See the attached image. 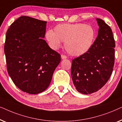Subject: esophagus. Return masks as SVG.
Instances as JSON below:
<instances>
[{
    "label": "esophagus",
    "mask_w": 122,
    "mask_h": 122,
    "mask_svg": "<svg viewBox=\"0 0 122 122\" xmlns=\"http://www.w3.org/2000/svg\"><path fill=\"white\" fill-rule=\"evenodd\" d=\"M66 58L67 57H66V56H64V55H63V54L61 55V58L62 59H66Z\"/></svg>",
    "instance_id": "34e87169"
}]
</instances>
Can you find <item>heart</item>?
<instances>
[{"instance_id":"obj_1","label":"heart","mask_w":122,"mask_h":122,"mask_svg":"<svg viewBox=\"0 0 122 122\" xmlns=\"http://www.w3.org/2000/svg\"><path fill=\"white\" fill-rule=\"evenodd\" d=\"M96 37V32L92 26L83 23L61 24L54 28V32L48 30L46 39L53 49L64 42L66 51L71 56H79L88 52L92 47Z\"/></svg>"}]
</instances>
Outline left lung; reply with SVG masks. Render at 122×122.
<instances>
[{
    "label": "left lung",
    "instance_id": "obj_1",
    "mask_svg": "<svg viewBox=\"0 0 122 122\" xmlns=\"http://www.w3.org/2000/svg\"><path fill=\"white\" fill-rule=\"evenodd\" d=\"M98 36L90 51L72 60L71 76L76 89L83 94L101 89L109 80L114 64L115 41L111 28L97 18Z\"/></svg>",
    "mask_w": 122,
    "mask_h": 122
}]
</instances>
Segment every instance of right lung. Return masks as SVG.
<instances>
[{
  "instance_id": "right-lung-1",
  "label": "right lung",
  "mask_w": 122,
  "mask_h": 122,
  "mask_svg": "<svg viewBox=\"0 0 122 122\" xmlns=\"http://www.w3.org/2000/svg\"><path fill=\"white\" fill-rule=\"evenodd\" d=\"M46 21L26 16L14 21L6 33L4 53L8 73L24 92L36 94L48 86L61 61L45 37Z\"/></svg>"
}]
</instances>
